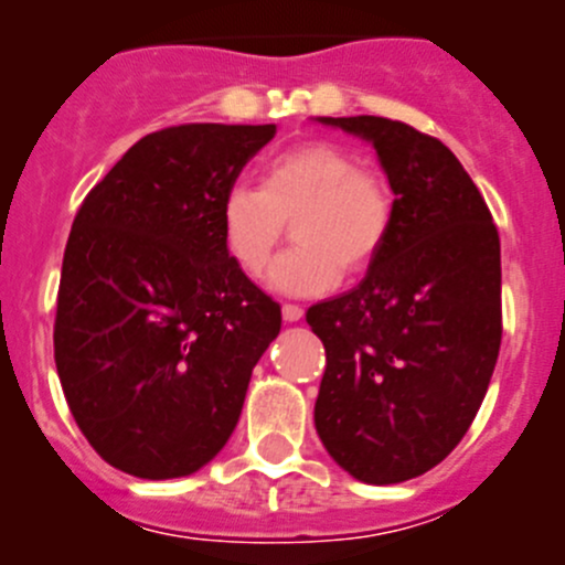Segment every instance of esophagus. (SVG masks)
<instances>
[{
    "label": "esophagus",
    "mask_w": 565,
    "mask_h": 565,
    "mask_svg": "<svg viewBox=\"0 0 565 565\" xmlns=\"http://www.w3.org/2000/svg\"><path fill=\"white\" fill-rule=\"evenodd\" d=\"M281 315H284V319H287V322H298V319L303 317V309H300V306H295V303H284Z\"/></svg>",
    "instance_id": "1"
}]
</instances>
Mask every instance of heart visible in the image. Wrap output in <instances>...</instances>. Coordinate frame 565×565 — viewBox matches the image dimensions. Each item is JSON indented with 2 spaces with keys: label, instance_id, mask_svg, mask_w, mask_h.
Listing matches in <instances>:
<instances>
[{
  "label": "heart",
  "instance_id": "obj_1",
  "mask_svg": "<svg viewBox=\"0 0 565 565\" xmlns=\"http://www.w3.org/2000/svg\"><path fill=\"white\" fill-rule=\"evenodd\" d=\"M221 237L246 276H262L295 230V246L276 262L278 292L324 295L363 276L380 259L396 224V191L377 169L339 141L315 139L287 147L262 167L259 188L237 182L221 199Z\"/></svg>",
  "mask_w": 565,
  "mask_h": 565
}]
</instances>
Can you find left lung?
Wrapping results in <instances>:
<instances>
[{"mask_svg": "<svg viewBox=\"0 0 565 565\" xmlns=\"http://www.w3.org/2000/svg\"><path fill=\"white\" fill-rule=\"evenodd\" d=\"M372 141L396 224L350 292L311 306L324 344L315 424L335 465L398 483L470 429L500 352V237L465 167L435 136L385 117H319Z\"/></svg>", "mask_w": 565, "mask_h": 565, "instance_id": "8db88e82", "label": "left lung"}]
</instances>
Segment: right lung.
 I'll list each match as a JSON object with an SVG mask.
<instances>
[{"mask_svg": "<svg viewBox=\"0 0 565 565\" xmlns=\"http://www.w3.org/2000/svg\"><path fill=\"white\" fill-rule=\"evenodd\" d=\"M276 125L191 122L136 141L78 207L54 361L89 446L136 478H180L226 446L281 306L232 262L221 199Z\"/></svg>", "mask_w": 565, "mask_h": 565, "instance_id": "add662e5", "label": "right lung"}]
</instances>
